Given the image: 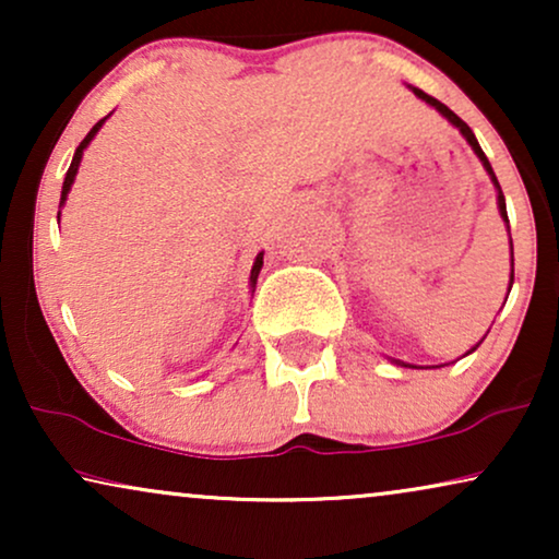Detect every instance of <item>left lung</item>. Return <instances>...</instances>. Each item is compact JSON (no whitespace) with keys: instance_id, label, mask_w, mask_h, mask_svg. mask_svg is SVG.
Returning a JSON list of instances; mask_svg holds the SVG:
<instances>
[{"instance_id":"8db88e82","label":"left lung","mask_w":559,"mask_h":559,"mask_svg":"<svg viewBox=\"0 0 559 559\" xmlns=\"http://www.w3.org/2000/svg\"><path fill=\"white\" fill-rule=\"evenodd\" d=\"M409 91L412 94H415L417 98H423V102L427 104V106H432L435 111L440 114V117H445L450 124H453L457 132L463 134V140L471 144V150L476 152V157L480 159V165H484V170L488 173V178H491V182H493V188H496V205H499V213H501V218H503V224H507V228H509V216H507V198H503V193H501V186H499V180H496V173H493V167H491V163H488V157L484 155V150H480V144H478V140H476V134L471 132V127L465 124V121L457 117L455 111H450L445 104H440L438 98H432V96H427L423 88H415V86H409ZM509 247H511V274H509V293H511V285H514V243H511V234H509ZM486 338V335H484ZM480 338V341H484ZM480 341L476 343V346H473L468 354H473V350H476L478 346H480ZM468 354H463V356H468ZM389 361L392 364H396V366H409V369H417V366H412V364H404V361H396V358H389ZM448 366V364H445ZM435 369H438V366H435Z\"/></svg>"}]
</instances>
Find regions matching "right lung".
<instances>
[{
	"label": "right lung",
	"mask_w": 559,
	"mask_h": 559,
	"mask_svg": "<svg viewBox=\"0 0 559 559\" xmlns=\"http://www.w3.org/2000/svg\"><path fill=\"white\" fill-rule=\"evenodd\" d=\"M109 117H111V114H109ZM109 117H104L102 121H96L94 129H91V132H88L86 136H83V142L79 144V147H75L73 163H71V167H68L66 180H63V190H60V209H63V205H66L68 193H71V188H73L75 175H79V165H81V159H83V150L88 147L91 140H94V136L98 134V129L104 127V121L109 119ZM58 224H60V211H58ZM262 266H264V251H259L257 259H254V264H251V274H249V289H251V293H254V289H257V277H259V272H262Z\"/></svg>",
	"instance_id": "obj_1"
}]
</instances>
